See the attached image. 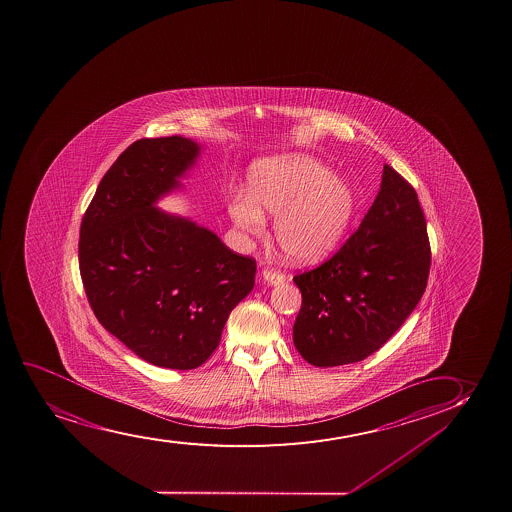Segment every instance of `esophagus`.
I'll use <instances>...</instances> for the list:
<instances>
[{
	"mask_svg": "<svg viewBox=\"0 0 512 512\" xmlns=\"http://www.w3.org/2000/svg\"><path fill=\"white\" fill-rule=\"evenodd\" d=\"M263 280L268 285H280L285 280V275L282 271L273 270V268H265L263 270Z\"/></svg>",
	"mask_w": 512,
	"mask_h": 512,
	"instance_id": "34e87169",
	"label": "esophagus"
}]
</instances>
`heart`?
I'll list each match as a JSON object with an SVG mask.
<instances>
[{"label": "heart", "mask_w": 512, "mask_h": 512, "mask_svg": "<svg viewBox=\"0 0 512 512\" xmlns=\"http://www.w3.org/2000/svg\"><path fill=\"white\" fill-rule=\"evenodd\" d=\"M356 208L351 185L325 163L294 153L256 161L247 175V194L230 199L228 215L254 237L265 232V213L277 216L278 246L290 261L309 265L342 244Z\"/></svg>", "instance_id": "b5f03b06"}]
</instances>
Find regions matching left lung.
Instances as JSON below:
<instances>
[{"mask_svg":"<svg viewBox=\"0 0 512 512\" xmlns=\"http://www.w3.org/2000/svg\"><path fill=\"white\" fill-rule=\"evenodd\" d=\"M431 253L418 194L383 167L375 203L332 258L294 277V345L318 368L358 363L394 335L423 296Z\"/></svg>","mask_w":512,"mask_h":512,"instance_id":"left-lung-1","label":"left lung"}]
</instances>
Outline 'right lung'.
<instances>
[{
	"label": "right lung",
	"instance_id": "add662e5",
	"mask_svg": "<svg viewBox=\"0 0 512 512\" xmlns=\"http://www.w3.org/2000/svg\"><path fill=\"white\" fill-rule=\"evenodd\" d=\"M199 154L198 142L182 136L130 144L81 223L79 268L99 323L139 358L170 370L210 358L256 275L253 258L156 206L179 191Z\"/></svg>",
	"mask_w": 512,
	"mask_h": 512
}]
</instances>
